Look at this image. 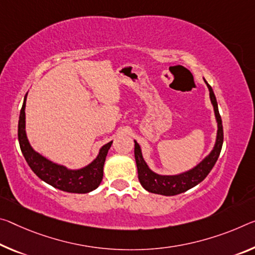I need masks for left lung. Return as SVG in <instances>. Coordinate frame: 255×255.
Wrapping results in <instances>:
<instances>
[{"label": "left lung", "mask_w": 255, "mask_h": 255, "mask_svg": "<svg viewBox=\"0 0 255 255\" xmlns=\"http://www.w3.org/2000/svg\"><path fill=\"white\" fill-rule=\"evenodd\" d=\"M205 84L210 92V100L215 110V116L218 125L217 138L215 146L212 151L209 153V155L204 157L199 164L189 169V170L178 173V175H159L154 171H152L147 163L145 162L142 149L139 144L135 140V160L137 164V171H138V179L140 185L149 193L160 194V195L172 196L177 194L184 193L188 189L193 188L194 186L200 184L202 180H204L205 177L209 175V172L212 170L213 165L216 164L218 157L220 155L222 143H224V129H222L221 117L218 110V103L215 93L212 87L204 79Z\"/></svg>", "instance_id": "1"}]
</instances>
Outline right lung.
<instances>
[{
	"label": "right lung",
	"instance_id": "add662e5",
	"mask_svg": "<svg viewBox=\"0 0 255 255\" xmlns=\"http://www.w3.org/2000/svg\"><path fill=\"white\" fill-rule=\"evenodd\" d=\"M26 99L27 94L23 99V104L19 116L18 139L22 154L31 170L36 173L38 178L45 181L46 184L63 192L85 194L98 188L103 179L104 162H106L109 148L112 145V140L103 145L100 148L98 156L84 168L72 170V169H68L64 165L52 162L45 156L36 152L27 138L25 113Z\"/></svg>",
	"mask_w": 255,
	"mask_h": 255
}]
</instances>
